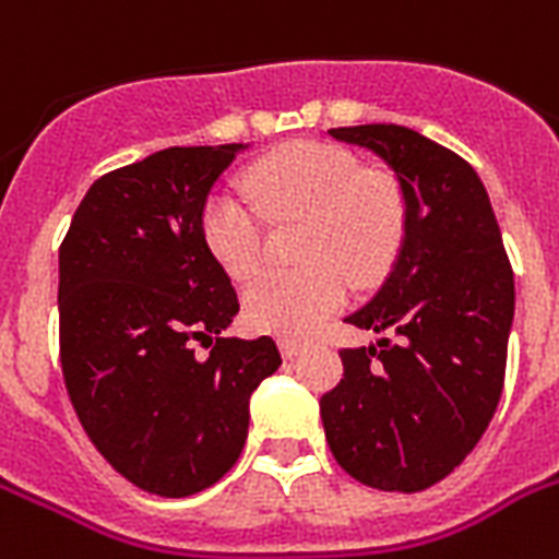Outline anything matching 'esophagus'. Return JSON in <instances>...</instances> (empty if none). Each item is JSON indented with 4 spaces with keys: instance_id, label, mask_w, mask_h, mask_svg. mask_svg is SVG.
Segmentation results:
<instances>
[{
    "instance_id": "esophagus-1",
    "label": "esophagus",
    "mask_w": 559,
    "mask_h": 559,
    "mask_svg": "<svg viewBox=\"0 0 559 559\" xmlns=\"http://www.w3.org/2000/svg\"><path fill=\"white\" fill-rule=\"evenodd\" d=\"M305 342H298V340H281V354H284V357L287 359H296V357H301V354H305Z\"/></svg>"
}]
</instances>
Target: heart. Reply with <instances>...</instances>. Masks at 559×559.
Segmentation results:
<instances>
[{
  "mask_svg": "<svg viewBox=\"0 0 559 559\" xmlns=\"http://www.w3.org/2000/svg\"><path fill=\"white\" fill-rule=\"evenodd\" d=\"M246 191L275 226L305 219V270L272 272L246 289V322L258 331L301 340L333 316L354 284L385 275L403 240L406 211L391 179L362 174L336 144L296 142L263 156L246 174ZM202 240L235 281L266 263L261 217L228 193L202 209Z\"/></svg>",
  "mask_w": 559,
  "mask_h": 559,
  "instance_id": "obj_1",
  "label": "heart"
}]
</instances>
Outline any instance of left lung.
Masks as SVG:
<instances>
[{"label": "left lung", "instance_id": "1", "mask_svg": "<svg viewBox=\"0 0 559 559\" xmlns=\"http://www.w3.org/2000/svg\"><path fill=\"white\" fill-rule=\"evenodd\" d=\"M328 133L394 170L406 226L380 293L345 319L389 336L340 350L345 373L319 403L324 438L357 481L417 493L467 459L499 406L513 270L490 197L459 153L397 124Z\"/></svg>", "mask_w": 559, "mask_h": 559}]
</instances>
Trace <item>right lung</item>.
<instances>
[{
  "label": "right lung",
  "instance_id": "1",
  "mask_svg": "<svg viewBox=\"0 0 559 559\" xmlns=\"http://www.w3.org/2000/svg\"><path fill=\"white\" fill-rule=\"evenodd\" d=\"M243 147H168L109 170L60 243V366L78 420L116 473L168 499L235 467L249 397L281 366L272 336H219L240 305L202 240L211 186ZM197 341L209 358L192 357Z\"/></svg>",
  "mask_w": 559,
  "mask_h": 559
}]
</instances>
